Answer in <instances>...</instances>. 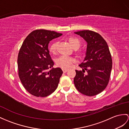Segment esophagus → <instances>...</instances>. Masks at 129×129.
I'll return each mask as SVG.
<instances>
[{
  "instance_id": "1",
  "label": "esophagus",
  "mask_w": 129,
  "mask_h": 129,
  "mask_svg": "<svg viewBox=\"0 0 129 129\" xmlns=\"http://www.w3.org/2000/svg\"><path fill=\"white\" fill-rule=\"evenodd\" d=\"M62 71L63 72V73H66L68 71V70H67V69H62Z\"/></svg>"
}]
</instances>
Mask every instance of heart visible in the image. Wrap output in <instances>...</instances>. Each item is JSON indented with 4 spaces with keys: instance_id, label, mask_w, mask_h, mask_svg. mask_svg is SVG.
<instances>
[{
    "instance_id": "obj_1",
    "label": "heart",
    "mask_w": 129,
    "mask_h": 129,
    "mask_svg": "<svg viewBox=\"0 0 129 129\" xmlns=\"http://www.w3.org/2000/svg\"><path fill=\"white\" fill-rule=\"evenodd\" d=\"M68 42L70 44L73 49H78L80 46V42L78 39L76 38L71 37L68 39ZM58 45L57 42H52L49 46V51L52 54H55L57 49V46ZM79 55H81V53H79ZM74 62V58L71 57H68L66 56H61L60 57L56 59V64L58 67H61L63 69L68 68L71 67L72 63Z\"/></svg>"
}]
</instances>
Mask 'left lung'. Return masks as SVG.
I'll list each match as a JSON object with an SVG mask.
<instances>
[{
	"label": "left lung",
	"instance_id": "obj_1",
	"mask_svg": "<svg viewBox=\"0 0 129 129\" xmlns=\"http://www.w3.org/2000/svg\"><path fill=\"white\" fill-rule=\"evenodd\" d=\"M86 41V56L74 78L75 86L83 95L92 96L104 90L108 84L112 59L107 43L102 37L89 30L74 32ZM86 72V73L84 72Z\"/></svg>",
	"mask_w": 129,
	"mask_h": 129
}]
</instances>
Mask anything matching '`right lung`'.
I'll return each mask as SVG.
<instances>
[{
    "label": "right lung",
    "mask_w": 129,
    "mask_h": 129,
    "mask_svg": "<svg viewBox=\"0 0 129 129\" xmlns=\"http://www.w3.org/2000/svg\"><path fill=\"white\" fill-rule=\"evenodd\" d=\"M62 35L54 31L37 29L24 39L17 58L18 75L27 91L37 97H46L57 89L63 71L52 68L54 62L49 54L48 45ZM49 68H51L48 71Z\"/></svg>",
    "instance_id": "right-lung-1"
}]
</instances>
